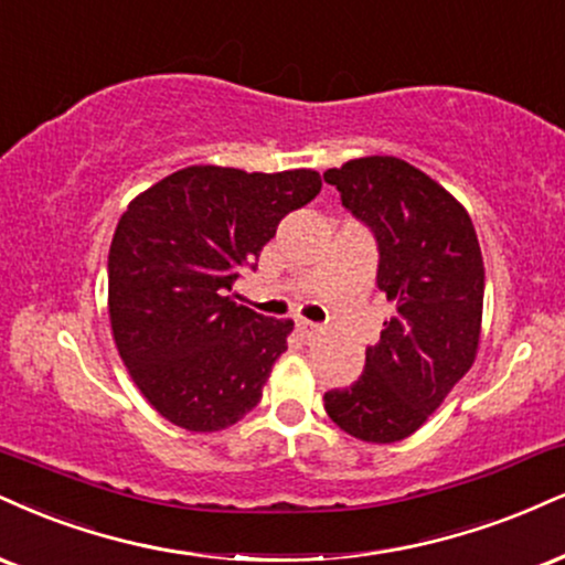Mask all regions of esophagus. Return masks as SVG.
<instances>
[{"label": "esophagus", "instance_id": "obj_1", "mask_svg": "<svg viewBox=\"0 0 565 565\" xmlns=\"http://www.w3.org/2000/svg\"><path fill=\"white\" fill-rule=\"evenodd\" d=\"M297 331H300L302 339H316L323 334V326H318L312 321H297Z\"/></svg>", "mask_w": 565, "mask_h": 565}]
</instances>
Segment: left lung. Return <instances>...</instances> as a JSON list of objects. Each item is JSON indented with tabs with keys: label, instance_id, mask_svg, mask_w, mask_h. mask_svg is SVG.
Here are the masks:
<instances>
[{
	"label": "left lung",
	"instance_id": "1",
	"mask_svg": "<svg viewBox=\"0 0 565 565\" xmlns=\"http://www.w3.org/2000/svg\"><path fill=\"white\" fill-rule=\"evenodd\" d=\"M342 205L379 242V289L394 305L365 371L323 394L329 418L350 437L392 445L429 420L479 352L484 260L471 215L441 183L392 154L329 168Z\"/></svg>",
	"mask_w": 565,
	"mask_h": 565
}]
</instances>
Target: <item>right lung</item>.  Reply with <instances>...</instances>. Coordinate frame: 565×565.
Wrapping results in <instances>:
<instances>
[{
	"label": "right lung",
	"instance_id": "right-lung-1",
	"mask_svg": "<svg viewBox=\"0 0 565 565\" xmlns=\"http://www.w3.org/2000/svg\"><path fill=\"white\" fill-rule=\"evenodd\" d=\"M321 192L310 168L189 166L128 202L107 260V310L128 376L162 418L223 431L260 403L295 329L228 295L278 221Z\"/></svg>",
	"mask_w": 565,
	"mask_h": 565
}]
</instances>
